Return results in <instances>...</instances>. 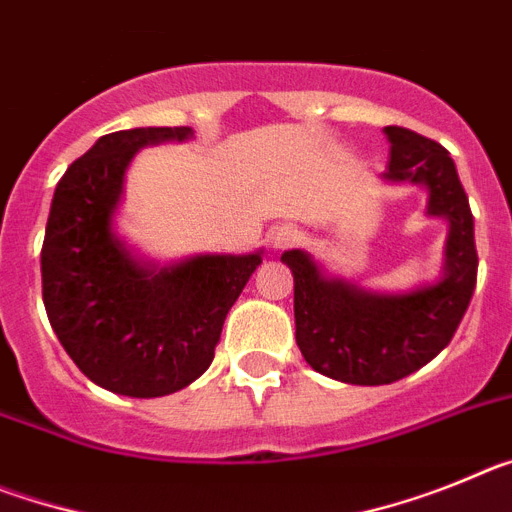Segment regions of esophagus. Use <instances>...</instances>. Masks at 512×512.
I'll return each instance as SVG.
<instances>
[{
  "mask_svg": "<svg viewBox=\"0 0 512 512\" xmlns=\"http://www.w3.org/2000/svg\"><path fill=\"white\" fill-rule=\"evenodd\" d=\"M297 241H300V230H297L295 225H289V223L277 225V228H274L269 233L271 248H277V251H284V248H292Z\"/></svg>",
  "mask_w": 512,
  "mask_h": 512,
  "instance_id": "obj_1",
  "label": "esophagus"
}]
</instances>
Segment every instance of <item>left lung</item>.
Listing matches in <instances>:
<instances>
[{
    "label": "left lung",
    "mask_w": 512,
    "mask_h": 512,
    "mask_svg": "<svg viewBox=\"0 0 512 512\" xmlns=\"http://www.w3.org/2000/svg\"><path fill=\"white\" fill-rule=\"evenodd\" d=\"M384 179L423 184L428 212L449 220L446 266L436 284L410 295H369L325 279L305 251L282 253L295 277V338L315 372L348 384H392L449 346L477 284L474 217L449 151L408 128L387 125Z\"/></svg>",
    "instance_id": "obj_1"
}]
</instances>
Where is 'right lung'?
<instances>
[{
    "mask_svg": "<svg viewBox=\"0 0 512 512\" xmlns=\"http://www.w3.org/2000/svg\"><path fill=\"white\" fill-rule=\"evenodd\" d=\"M187 138L192 128L102 135L53 194L40 251L45 312L79 372L117 395L164 397L202 377L225 315L261 264V253L197 256L153 271L112 233L135 151Z\"/></svg>",
    "mask_w": 512,
    "mask_h": 512,
    "instance_id": "obj_1",
    "label": "right lung"
}]
</instances>
